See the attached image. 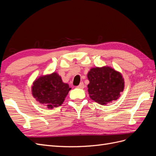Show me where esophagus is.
Returning a JSON list of instances; mask_svg holds the SVG:
<instances>
[{"mask_svg":"<svg viewBox=\"0 0 156 156\" xmlns=\"http://www.w3.org/2000/svg\"><path fill=\"white\" fill-rule=\"evenodd\" d=\"M84 87V83L83 82H81V83L79 84V85L77 86L78 88H83Z\"/></svg>","mask_w":156,"mask_h":156,"instance_id":"1","label":"esophagus"}]
</instances>
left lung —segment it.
Returning <instances> with one entry per match:
<instances>
[{
	"label": "left lung",
	"instance_id": "8db88e82",
	"mask_svg": "<svg viewBox=\"0 0 156 156\" xmlns=\"http://www.w3.org/2000/svg\"><path fill=\"white\" fill-rule=\"evenodd\" d=\"M88 91L92 100L103 105L115 101L124 89V80L118 71L109 66L92 68L88 72Z\"/></svg>",
	"mask_w": 156,
	"mask_h": 156
}]
</instances>
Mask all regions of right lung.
Instances as JSON below:
<instances>
[{
  "instance_id": "1",
  "label": "right lung",
  "mask_w": 156,
  "mask_h": 156,
  "mask_svg": "<svg viewBox=\"0 0 156 156\" xmlns=\"http://www.w3.org/2000/svg\"><path fill=\"white\" fill-rule=\"evenodd\" d=\"M71 89L57 73L53 72L36 79L32 86V94L41 104L53 108L62 104Z\"/></svg>"
}]
</instances>
